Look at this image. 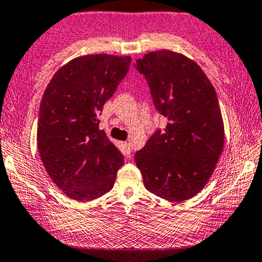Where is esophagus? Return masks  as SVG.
<instances>
[{
	"label": "esophagus",
	"instance_id": "obj_1",
	"mask_svg": "<svg viewBox=\"0 0 262 262\" xmlns=\"http://www.w3.org/2000/svg\"><path fill=\"white\" fill-rule=\"evenodd\" d=\"M123 152H125V155L131 154V143L130 142H123Z\"/></svg>",
	"mask_w": 262,
	"mask_h": 262
}]
</instances>
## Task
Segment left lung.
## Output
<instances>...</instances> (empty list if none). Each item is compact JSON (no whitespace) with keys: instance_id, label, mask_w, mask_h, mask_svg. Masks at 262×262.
<instances>
[{"instance_id":"obj_1","label":"left lung","mask_w":262,"mask_h":262,"mask_svg":"<svg viewBox=\"0 0 262 262\" xmlns=\"http://www.w3.org/2000/svg\"><path fill=\"white\" fill-rule=\"evenodd\" d=\"M155 107L167 119L135 154L143 185L167 201L190 200L205 187L224 150V121L212 83L195 61L170 50L136 60Z\"/></svg>"}]
</instances>
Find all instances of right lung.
Wrapping results in <instances>:
<instances>
[{"label": "right lung", "instance_id": "1", "mask_svg": "<svg viewBox=\"0 0 262 262\" xmlns=\"http://www.w3.org/2000/svg\"><path fill=\"white\" fill-rule=\"evenodd\" d=\"M130 64V56H81L63 64L45 90L38 151L47 173L70 199L90 201L114 187L123 156L98 128L97 116Z\"/></svg>", "mask_w": 262, "mask_h": 262}]
</instances>
